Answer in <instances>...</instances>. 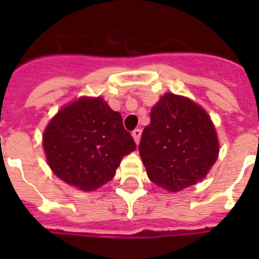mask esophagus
Instances as JSON below:
<instances>
[{
  "instance_id": "34e87169",
  "label": "esophagus",
  "mask_w": 259,
  "mask_h": 259,
  "mask_svg": "<svg viewBox=\"0 0 259 259\" xmlns=\"http://www.w3.org/2000/svg\"><path fill=\"white\" fill-rule=\"evenodd\" d=\"M132 136H133L136 144H138V142H140V138H141V129H134L133 132H132Z\"/></svg>"
}]
</instances>
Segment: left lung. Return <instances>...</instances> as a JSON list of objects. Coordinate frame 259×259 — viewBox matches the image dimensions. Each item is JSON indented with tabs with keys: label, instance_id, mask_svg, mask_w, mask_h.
Instances as JSON below:
<instances>
[{
	"label": "left lung",
	"instance_id": "obj_1",
	"mask_svg": "<svg viewBox=\"0 0 259 259\" xmlns=\"http://www.w3.org/2000/svg\"><path fill=\"white\" fill-rule=\"evenodd\" d=\"M138 150L150 180L177 192L204 179L219 144L208 114L188 98L168 93L152 109Z\"/></svg>",
	"mask_w": 259,
	"mask_h": 259
}]
</instances>
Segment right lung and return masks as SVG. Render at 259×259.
<instances>
[{
    "label": "right lung",
    "mask_w": 259,
    "mask_h": 259,
    "mask_svg": "<svg viewBox=\"0 0 259 259\" xmlns=\"http://www.w3.org/2000/svg\"><path fill=\"white\" fill-rule=\"evenodd\" d=\"M42 145L55 175L82 191L111 180L123 156L136 149L121 114L102 98H82L60 110L47 126Z\"/></svg>",
    "instance_id": "add662e5"
}]
</instances>
